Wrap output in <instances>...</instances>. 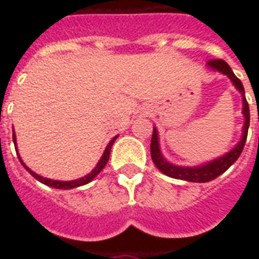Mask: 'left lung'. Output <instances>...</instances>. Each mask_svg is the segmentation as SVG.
Listing matches in <instances>:
<instances>
[{"label":"left lung","mask_w":259,"mask_h":259,"mask_svg":"<svg viewBox=\"0 0 259 259\" xmlns=\"http://www.w3.org/2000/svg\"><path fill=\"white\" fill-rule=\"evenodd\" d=\"M206 65L211 69H213V70H217V72L226 74L229 79L232 80L234 87L241 93V97H243V115H244L243 135H241V139H240V141L236 144L234 148H232L225 155L213 159L211 162H206L204 165H200V166H178V165L168 162L162 155L161 148H159V139H158L157 127H154L151 139L152 162L155 163V166L162 174H165L169 178H174V179L195 182V183H205V182H211V180L217 179L219 175L226 172L237 161V158L240 157V154H241L243 148H244L245 140H247V133H248V126H250V108H248V102L245 100L244 87L241 84L240 79H237V76L233 73L232 68L223 59H211Z\"/></svg>","instance_id":"obj_1"}]
</instances>
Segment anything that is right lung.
Instances as JSON below:
<instances>
[{"instance_id": "right-lung-1", "label": "right lung", "mask_w": 259, "mask_h": 259, "mask_svg": "<svg viewBox=\"0 0 259 259\" xmlns=\"http://www.w3.org/2000/svg\"><path fill=\"white\" fill-rule=\"evenodd\" d=\"M12 139H14V144L16 146V136H15V132L12 133ZM116 139H118V136H115L112 140L109 141V144H108L107 148H105V151H104V154H102L101 159L98 161V163L96 165V168L93 169L90 174L85 175L84 178H80V179H76V180H70V182H61V180H53V179H47V178H42V176H40V175H37L36 172H33L30 168H27V166L25 165V162L22 161L20 155H18V157H19V161L22 162V165H23V168H25L26 170H27V172L34 178V179H37L38 182H41L42 185H47L50 186V187H54V189H64V190H69V189H74V187H79V186H84L87 185V183H90L91 180L94 179L97 175L100 174L102 169L105 168L108 159H109V154H111L112 144L115 143ZM15 150H16V154H18V147H15Z\"/></svg>"}]
</instances>
